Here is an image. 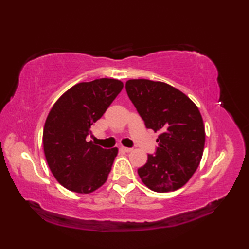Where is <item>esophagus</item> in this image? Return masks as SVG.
I'll list each match as a JSON object with an SVG mask.
<instances>
[{
    "label": "esophagus",
    "mask_w": 249,
    "mask_h": 249,
    "mask_svg": "<svg viewBox=\"0 0 249 249\" xmlns=\"http://www.w3.org/2000/svg\"><path fill=\"white\" fill-rule=\"evenodd\" d=\"M121 150H122V151H124V152H126V153H129V152L133 151V149H131V147H125V146H122V147H121Z\"/></svg>",
    "instance_id": "1"
}]
</instances>
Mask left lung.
Masks as SVG:
<instances>
[{
	"instance_id": "obj_1",
	"label": "left lung",
	"mask_w": 249,
	"mask_h": 249,
	"mask_svg": "<svg viewBox=\"0 0 249 249\" xmlns=\"http://www.w3.org/2000/svg\"><path fill=\"white\" fill-rule=\"evenodd\" d=\"M126 92L145 127L160 131L156 152L138 174L156 193L173 192L193 177L202 158L205 131L200 111L186 95L165 82L133 79Z\"/></svg>"
}]
</instances>
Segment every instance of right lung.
<instances>
[{
  "instance_id": "add662e5",
  "label": "right lung",
  "mask_w": 249,
  "mask_h": 249,
  "mask_svg": "<svg viewBox=\"0 0 249 249\" xmlns=\"http://www.w3.org/2000/svg\"><path fill=\"white\" fill-rule=\"evenodd\" d=\"M122 89L123 82L116 79L78 83L56 100L47 116L46 160L56 181L71 192L89 194L107 181L118 147L103 149L87 138Z\"/></svg>"
}]
</instances>
